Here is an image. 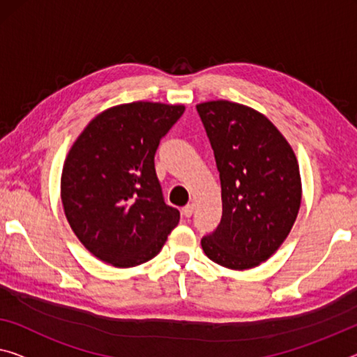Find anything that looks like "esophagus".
I'll return each mask as SVG.
<instances>
[{"instance_id": "obj_1", "label": "esophagus", "mask_w": 357, "mask_h": 357, "mask_svg": "<svg viewBox=\"0 0 357 357\" xmlns=\"http://www.w3.org/2000/svg\"><path fill=\"white\" fill-rule=\"evenodd\" d=\"M193 211H195V206L193 204H186L183 209H182V213L185 217H191L193 215Z\"/></svg>"}]
</instances>
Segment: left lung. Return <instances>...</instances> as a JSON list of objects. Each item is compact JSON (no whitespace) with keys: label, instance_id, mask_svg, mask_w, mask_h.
<instances>
[{"label":"left lung","instance_id":"obj_1","mask_svg":"<svg viewBox=\"0 0 357 357\" xmlns=\"http://www.w3.org/2000/svg\"><path fill=\"white\" fill-rule=\"evenodd\" d=\"M222 183V220L201 245L228 270H249L276 252L297 220L301 177L297 156L265 114L243 103L196 105Z\"/></svg>","mask_w":357,"mask_h":357}]
</instances>
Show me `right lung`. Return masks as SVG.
<instances>
[{
	"label": "right lung",
	"mask_w": 357,
	"mask_h": 357,
	"mask_svg": "<svg viewBox=\"0 0 357 357\" xmlns=\"http://www.w3.org/2000/svg\"><path fill=\"white\" fill-rule=\"evenodd\" d=\"M185 107L137 100L94 116L65 158L60 197L79 243L116 268L160 254L180 212L162 199L156 148Z\"/></svg>",
	"instance_id": "1"
}]
</instances>
